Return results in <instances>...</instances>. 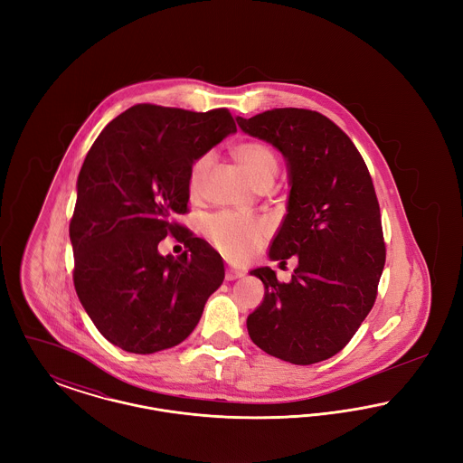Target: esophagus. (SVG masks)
<instances>
[{"instance_id":"esophagus-1","label":"esophagus","mask_w":463,"mask_h":463,"mask_svg":"<svg viewBox=\"0 0 463 463\" xmlns=\"http://www.w3.org/2000/svg\"><path fill=\"white\" fill-rule=\"evenodd\" d=\"M242 274H244V272H242L241 269H236V267H227V269H225V279H227V281L240 279Z\"/></svg>"}]
</instances>
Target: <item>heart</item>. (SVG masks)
<instances>
[{"mask_svg":"<svg viewBox=\"0 0 463 463\" xmlns=\"http://www.w3.org/2000/svg\"><path fill=\"white\" fill-rule=\"evenodd\" d=\"M231 153L257 184L278 174V156L267 142L242 140L232 146ZM210 159L212 156L201 155L191 163L185 178L189 198L198 199L201 196ZM267 232L264 222L244 219L232 213H217L204 222V234L208 241L232 260L250 259L262 246Z\"/></svg>","mask_w":463,"mask_h":463,"instance_id":"heart-1","label":"heart"}]
</instances>
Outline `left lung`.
<instances>
[{"label":"left lung","mask_w":463,"mask_h":463,"mask_svg":"<svg viewBox=\"0 0 463 463\" xmlns=\"http://www.w3.org/2000/svg\"><path fill=\"white\" fill-rule=\"evenodd\" d=\"M238 125L287 157L288 213L269 257L298 260L289 283L269 267L251 270L265 297L246 319L250 338L293 364L330 359L370 314L385 264L373 180L353 140L321 112L281 108Z\"/></svg>","instance_id":"left-lung-1"}]
</instances>
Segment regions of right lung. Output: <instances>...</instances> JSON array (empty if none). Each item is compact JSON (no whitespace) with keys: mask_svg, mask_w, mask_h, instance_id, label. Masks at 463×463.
<instances>
[{"mask_svg":"<svg viewBox=\"0 0 463 463\" xmlns=\"http://www.w3.org/2000/svg\"><path fill=\"white\" fill-rule=\"evenodd\" d=\"M236 132L229 109L133 106L97 137L69 223L81 306L110 344L133 354L175 347L223 281L222 257L175 221L189 212L191 163ZM168 233L188 250L163 258Z\"/></svg>","mask_w":463,"mask_h":463,"instance_id":"add662e5","label":"right lung"}]
</instances>
